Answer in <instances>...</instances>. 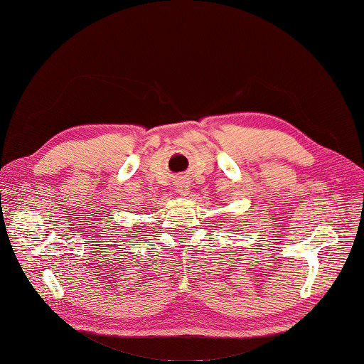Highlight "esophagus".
<instances>
[{"mask_svg":"<svg viewBox=\"0 0 364 364\" xmlns=\"http://www.w3.org/2000/svg\"><path fill=\"white\" fill-rule=\"evenodd\" d=\"M176 188H177V192L181 193V195H187L188 193V188H190V183L186 181V178H181V181L176 183Z\"/></svg>","mask_w":364,"mask_h":364,"instance_id":"esophagus-1","label":"esophagus"}]
</instances>
